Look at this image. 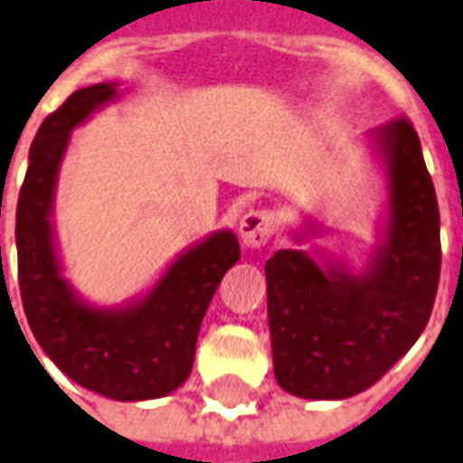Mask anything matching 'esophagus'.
I'll list each match as a JSON object with an SVG mask.
<instances>
[{"instance_id":"esophagus-1","label":"esophagus","mask_w":463,"mask_h":463,"mask_svg":"<svg viewBox=\"0 0 463 463\" xmlns=\"http://www.w3.org/2000/svg\"><path fill=\"white\" fill-rule=\"evenodd\" d=\"M277 231V218L271 211L252 208L240 218V238L247 247H264Z\"/></svg>"}]
</instances>
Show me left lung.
<instances>
[{"label": "left lung", "mask_w": 463, "mask_h": 463, "mask_svg": "<svg viewBox=\"0 0 463 463\" xmlns=\"http://www.w3.org/2000/svg\"><path fill=\"white\" fill-rule=\"evenodd\" d=\"M379 143L391 216L372 269H320L298 250H279L264 267L274 373L294 396L337 401L373 386L415 345L435 306L439 206L418 130L403 116L379 130Z\"/></svg>", "instance_id": "8db88e82"}]
</instances>
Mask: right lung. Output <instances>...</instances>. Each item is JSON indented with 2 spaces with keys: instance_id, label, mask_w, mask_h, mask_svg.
Masks as SVG:
<instances>
[{
  "instance_id": "1",
  "label": "right lung",
  "mask_w": 463,
  "mask_h": 463,
  "mask_svg": "<svg viewBox=\"0 0 463 463\" xmlns=\"http://www.w3.org/2000/svg\"><path fill=\"white\" fill-rule=\"evenodd\" d=\"M114 94L111 84L77 90L35 133L16 206L19 288L31 333L70 379L106 398L147 401L167 396L192 372L203 313L240 245L228 231L211 235L126 310L90 308L72 296L52 250V186L70 130Z\"/></svg>"
}]
</instances>
